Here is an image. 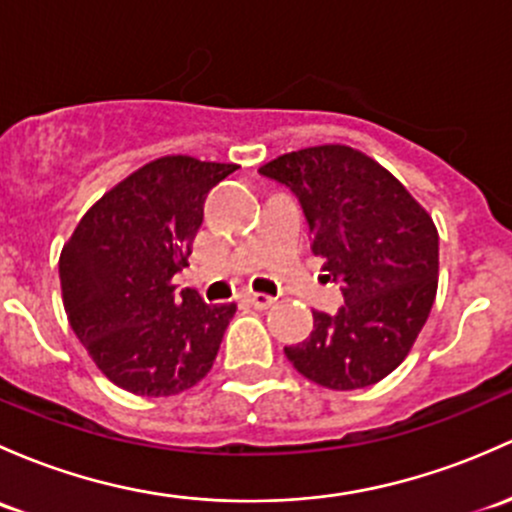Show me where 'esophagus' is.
Here are the masks:
<instances>
[{
  "label": "esophagus",
  "mask_w": 512,
  "mask_h": 512,
  "mask_svg": "<svg viewBox=\"0 0 512 512\" xmlns=\"http://www.w3.org/2000/svg\"><path fill=\"white\" fill-rule=\"evenodd\" d=\"M245 299L250 301L255 309H270V306H274V297H270V294H260V292H247Z\"/></svg>",
  "instance_id": "esophagus-1"
}]
</instances>
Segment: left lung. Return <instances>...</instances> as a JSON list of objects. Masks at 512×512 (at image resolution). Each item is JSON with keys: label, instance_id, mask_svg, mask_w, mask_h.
I'll return each instance as SVG.
<instances>
[{"label": "left lung", "instance_id": "8db88e82", "mask_svg": "<svg viewBox=\"0 0 512 512\" xmlns=\"http://www.w3.org/2000/svg\"><path fill=\"white\" fill-rule=\"evenodd\" d=\"M304 208L324 270L346 304L314 311V331L284 348L289 363L328 390H358L410 353L437 297L439 233L405 186L346 144L299 149L260 169Z\"/></svg>", "mask_w": 512, "mask_h": 512}]
</instances>
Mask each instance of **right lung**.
Instances as JSON below:
<instances>
[{
  "label": "right lung",
  "instance_id": "1",
  "mask_svg": "<svg viewBox=\"0 0 512 512\" xmlns=\"http://www.w3.org/2000/svg\"><path fill=\"white\" fill-rule=\"evenodd\" d=\"M238 169L193 157L144 164L80 218L63 245V306L95 365L122 390L179 395L206 378L235 304L171 282L188 265L208 191Z\"/></svg>",
  "mask_w": 512,
  "mask_h": 512
}]
</instances>
